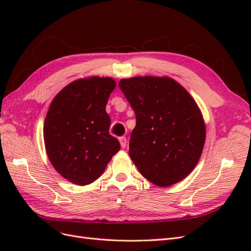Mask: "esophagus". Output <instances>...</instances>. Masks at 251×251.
I'll use <instances>...</instances> for the list:
<instances>
[{
    "mask_svg": "<svg viewBox=\"0 0 251 251\" xmlns=\"http://www.w3.org/2000/svg\"><path fill=\"white\" fill-rule=\"evenodd\" d=\"M119 142H120V146L123 149H125L126 147V138L125 137V136H123V137L119 138Z\"/></svg>",
    "mask_w": 251,
    "mask_h": 251,
    "instance_id": "esophagus-1",
    "label": "esophagus"
}]
</instances>
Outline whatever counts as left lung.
I'll use <instances>...</instances> for the list:
<instances>
[{
  "mask_svg": "<svg viewBox=\"0 0 251 251\" xmlns=\"http://www.w3.org/2000/svg\"><path fill=\"white\" fill-rule=\"evenodd\" d=\"M136 114L128 154L142 176L168 187L192 173L206 137L202 113L192 95L168 76L119 81Z\"/></svg>",
  "mask_w": 251,
  "mask_h": 251,
  "instance_id": "left-lung-1",
  "label": "left lung"
}]
</instances>
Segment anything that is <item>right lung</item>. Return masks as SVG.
I'll return each instance as SVG.
<instances>
[{"instance_id": "add662e5", "label": "right lung", "mask_w": 251, "mask_h": 251, "mask_svg": "<svg viewBox=\"0 0 251 251\" xmlns=\"http://www.w3.org/2000/svg\"><path fill=\"white\" fill-rule=\"evenodd\" d=\"M115 87L112 77L79 78L50 103L44 125L45 148L53 168L71 183H92L120 150L119 141L109 134L111 119L105 112Z\"/></svg>"}]
</instances>
